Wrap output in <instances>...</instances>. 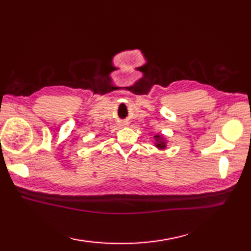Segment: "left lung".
Returning <instances> with one entry per match:
<instances>
[{
    "label": "left lung",
    "mask_w": 251,
    "mask_h": 251,
    "mask_svg": "<svg viewBox=\"0 0 251 251\" xmlns=\"http://www.w3.org/2000/svg\"><path fill=\"white\" fill-rule=\"evenodd\" d=\"M154 140H155V142H154V146H155L158 150H165V149L167 148V139L165 138L163 135H155L154 136Z\"/></svg>",
    "instance_id": "1"
}]
</instances>
